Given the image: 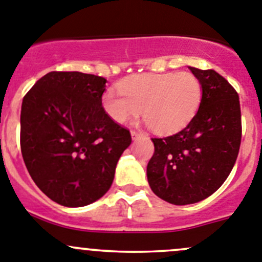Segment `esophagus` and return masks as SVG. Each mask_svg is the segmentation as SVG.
Segmentation results:
<instances>
[{"instance_id":"34e87169","label":"esophagus","mask_w":262,"mask_h":262,"mask_svg":"<svg viewBox=\"0 0 262 262\" xmlns=\"http://www.w3.org/2000/svg\"><path fill=\"white\" fill-rule=\"evenodd\" d=\"M132 138L134 139V141H136V139H139L142 137V134L141 133H138V132H136V130H132Z\"/></svg>"}]
</instances>
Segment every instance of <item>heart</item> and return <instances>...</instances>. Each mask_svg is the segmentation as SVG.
<instances>
[{
	"mask_svg": "<svg viewBox=\"0 0 262 262\" xmlns=\"http://www.w3.org/2000/svg\"><path fill=\"white\" fill-rule=\"evenodd\" d=\"M102 95V107L118 124L139 115L157 134H171L184 128L200 107L202 87L192 73L138 74Z\"/></svg>",
	"mask_w": 262,
	"mask_h": 262,
	"instance_id": "1",
	"label": "heart"
}]
</instances>
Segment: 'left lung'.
<instances>
[{
  "mask_svg": "<svg viewBox=\"0 0 262 262\" xmlns=\"http://www.w3.org/2000/svg\"><path fill=\"white\" fill-rule=\"evenodd\" d=\"M202 87L197 114L184 129L152 138L147 179L155 194L172 205L202 201L216 192L235 164L242 139L237 91L215 70L189 68Z\"/></svg>",
  "mask_w": 262,
  "mask_h": 262,
  "instance_id": "obj_1",
  "label": "left lung"
}]
</instances>
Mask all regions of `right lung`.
<instances>
[{
	"instance_id": "1",
	"label": "right lung",
	"mask_w": 262,
	"mask_h": 262,
	"mask_svg": "<svg viewBox=\"0 0 262 262\" xmlns=\"http://www.w3.org/2000/svg\"><path fill=\"white\" fill-rule=\"evenodd\" d=\"M106 82L79 72H51L23 98L20 147L37 187L62 206L82 207L113 184L132 143L129 129L102 107Z\"/></svg>"
}]
</instances>
